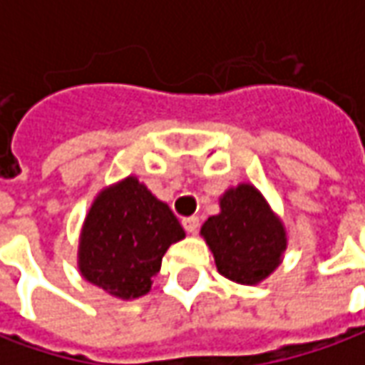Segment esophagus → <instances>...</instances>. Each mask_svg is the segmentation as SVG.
Returning a JSON list of instances; mask_svg holds the SVG:
<instances>
[{
    "label": "esophagus",
    "mask_w": 365,
    "mask_h": 365,
    "mask_svg": "<svg viewBox=\"0 0 365 365\" xmlns=\"http://www.w3.org/2000/svg\"><path fill=\"white\" fill-rule=\"evenodd\" d=\"M182 225H183V229L187 230L190 235H195V232L199 230V219H197V217H185V219L182 221Z\"/></svg>",
    "instance_id": "1"
}]
</instances>
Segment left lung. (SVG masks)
Listing matches in <instances>:
<instances>
[{"label": "left lung", "mask_w": 365, "mask_h": 365, "mask_svg": "<svg viewBox=\"0 0 365 365\" xmlns=\"http://www.w3.org/2000/svg\"><path fill=\"white\" fill-rule=\"evenodd\" d=\"M213 252L217 272L240 285H258L282 266L287 229L262 191L248 182L219 197V213L199 230Z\"/></svg>", "instance_id": "8db88e82"}]
</instances>
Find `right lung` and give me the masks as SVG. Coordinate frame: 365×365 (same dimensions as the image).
I'll return each mask as SVG.
<instances>
[{"label": "right lung", "instance_id": "right-lung-1", "mask_svg": "<svg viewBox=\"0 0 365 365\" xmlns=\"http://www.w3.org/2000/svg\"><path fill=\"white\" fill-rule=\"evenodd\" d=\"M182 238L185 230L168 203L130 174L91 201L78 238V269L111 297H143L166 250Z\"/></svg>", "mask_w": 365, "mask_h": 365}]
</instances>
